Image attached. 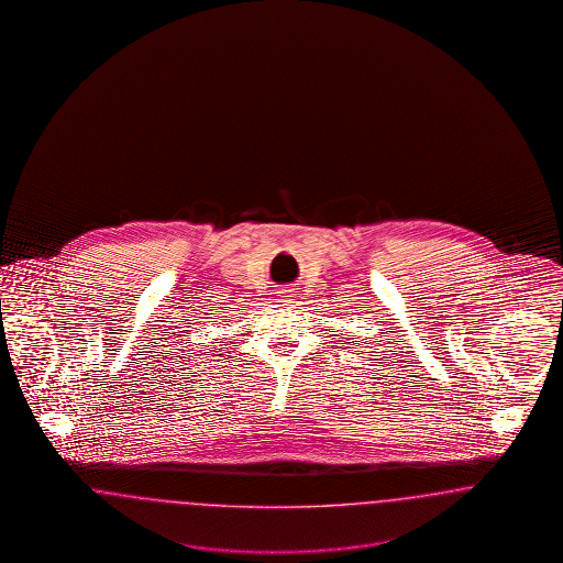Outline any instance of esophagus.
Here are the masks:
<instances>
[{"instance_id": "1", "label": "esophagus", "mask_w": 563, "mask_h": 563, "mask_svg": "<svg viewBox=\"0 0 563 563\" xmlns=\"http://www.w3.org/2000/svg\"><path fill=\"white\" fill-rule=\"evenodd\" d=\"M278 297H280L283 301H291V299H294V291H291V289H280Z\"/></svg>"}]
</instances>
